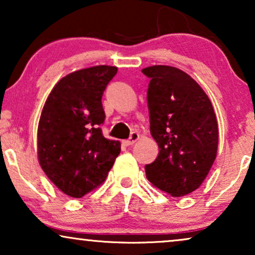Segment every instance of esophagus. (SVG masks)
I'll return each instance as SVG.
<instances>
[{
  "label": "esophagus",
  "mask_w": 255,
  "mask_h": 255,
  "mask_svg": "<svg viewBox=\"0 0 255 255\" xmlns=\"http://www.w3.org/2000/svg\"><path fill=\"white\" fill-rule=\"evenodd\" d=\"M138 139H139V133H138V132H132L131 135H130V138H128V140H125L124 144L127 145V146H131V145H133L134 142L138 140Z\"/></svg>",
  "instance_id": "34e87169"
}]
</instances>
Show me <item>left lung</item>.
Here are the masks:
<instances>
[{
	"label": "left lung",
	"mask_w": 255,
	"mask_h": 255,
	"mask_svg": "<svg viewBox=\"0 0 255 255\" xmlns=\"http://www.w3.org/2000/svg\"><path fill=\"white\" fill-rule=\"evenodd\" d=\"M151 79L147 90L149 130L159 155L145 166L153 186L173 197L200 188L218 148V124L211 101L181 69L155 65L141 71Z\"/></svg>",
	"instance_id": "obj_1"
}]
</instances>
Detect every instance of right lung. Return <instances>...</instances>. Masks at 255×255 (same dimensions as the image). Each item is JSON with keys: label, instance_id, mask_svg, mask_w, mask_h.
I'll list each match as a JSON object with an SVG mask.
<instances>
[{"label": "right lung", "instance_id": "right-lung-1", "mask_svg": "<svg viewBox=\"0 0 255 255\" xmlns=\"http://www.w3.org/2000/svg\"><path fill=\"white\" fill-rule=\"evenodd\" d=\"M114 66H94L66 75L51 90L37 132L38 161L62 193L81 198L106 181L121 142L103 137L102 95Z\"/></svg>", "mask_w": 255, "mask_h": 255}]
</instances>
